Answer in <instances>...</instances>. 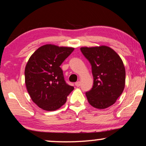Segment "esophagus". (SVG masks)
Returning a JSON list of instances; mask_svg holds the SVG:
<instances>
[{"mask_svg": "<svg viewBox=\"0 0 146 146\" xmlns=\"http://www.w3.org/2000/svg\"><path fill=\"white\" fill-rule=\"evenodd\" d=\"M75 85H76V86L77 87L80 86V81H77V82L75 83Z\"/></svg>", "mask_w": 146, "mask_h": 146, "instance_id": "34e87169", "label": "esophagus"}]
</instances>
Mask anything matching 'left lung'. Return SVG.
<instances>
[{"instance_id": "8db88e82", "label": "left lung", "mask_w": 146, "mask_h": 146, "mask_svg": "<svg viewBox=\"0 0 146 146\" xmlns=\"http://www.w3.org/2000/svg\"><path fill=\"white\" fill-rule=\"evenodd\" d=\"M80 50L92 66L93 86L86 92L88 103L98 109L113 105L125 84V69L120 56L106 45L82 47Z\"/></svg>"}]
</instances>
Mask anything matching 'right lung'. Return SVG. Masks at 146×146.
<instances>
[{
    "mask_svg": "<svg viewBox=\"0 0 146 146\" xmlns=\"http://www.w3.org/2000/svg\"><path fill=\"white\" fill-rule=\"evenodd\" d=\"M74 50L46 44L37 49L28 60L25 69L26 88L33 103L43 110L60 109L74 90L66 83L60 68Z\"/></svg>",
    "mask_w": 146,
    "mask_h": 146,
    "instance_id": "1",
    "label": "right lung"
}]
</instances>
